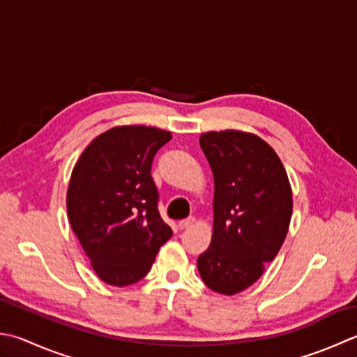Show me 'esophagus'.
I'll return each instance as SVG.
<instances>
[{"mask_svg":"<svg viewBox=\"0 0 357 357\" xmlns=\"http://www.w3.org/2000/svg\"><path fill=\"white\" fill-rule=\"evenodd\" d=\"M195 225V218L190 216V218H185L183 221H179V229H188Z\"/></svg>","mask_w":357,"mask_h":357,"instance_id":"obj_1","label":"esophagus"}]
</instances>
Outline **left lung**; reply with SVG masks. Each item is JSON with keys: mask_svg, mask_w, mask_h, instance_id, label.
<instances>
[{"mask_svg": "<svg viewBox=\"0 0 357 357\" xmlns=\"http://www.w3.org/2000/svg\"><path fill=\"white\" fill-rule=\"evenodd\" d=\"M213 173L212 243L198 257L208 288L234 296L263 275L288 234L292 190L280 158L261 137L240 130L202 132Z\"/></svg>", "mask_w": 357, "mask_h": 357, "instance_id": "1", "label": "left lung"}]
</instances>
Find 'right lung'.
Segmentation results:
<instances>
[{
  "mask_svg": "<svg viewBox=\"0 0 357 357\" xmlns=\"http://www.w3.org/2000/svg\"><path fill=\"white\" fill-rule=\"evenodd\" d=\"M170 139V131L145 125L114 127L93 139L74 165L69 225L107 284L142 280L173 234L158 212L151 178L153 158Z\"/></svg>",
  "mask_w": 357,
  "mask_h": 357,
  "instance_id": "obj_1",
  "label": "right lung"
}]
</instances>
